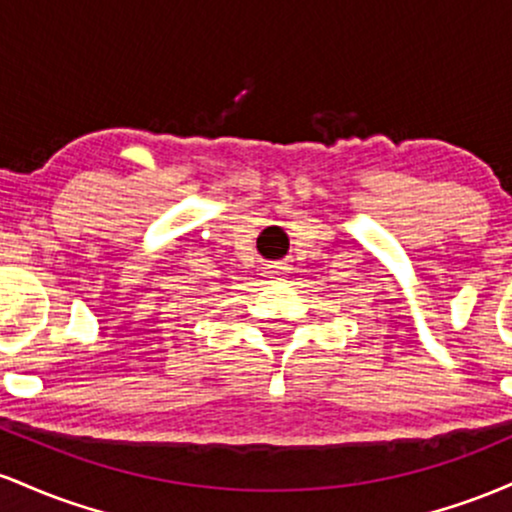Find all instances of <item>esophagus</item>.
<instances>
[{"instance_id": "1", "label": "esophagus", "mask_w": 512, "mask_h": 512, "mask_svg": "<svg viewBox=\"0 0 512 512\" xmlns=\"http://www.w3.org/2000/svg\"><path fill=\"white\" fill-rule=\"evenodd\" d=\"M268 275H271V278H275V280H283L287 275V268L280 266V263H273V266H268Z\"/></svg>"}]
</instances>
